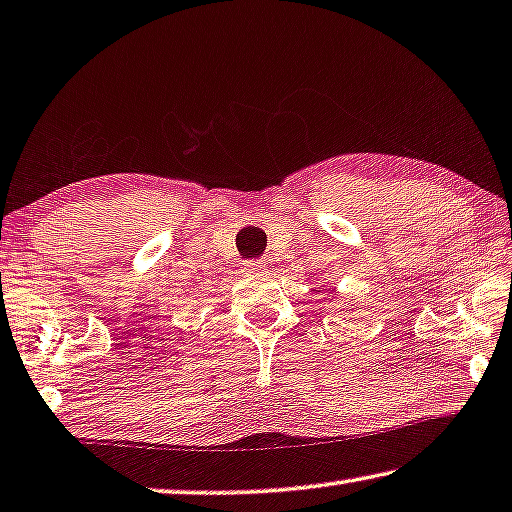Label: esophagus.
Wrapping results in <instances>:
<instances>
[{
	"instance_id": "esophagus-1",
	"label": "esophagus",
	"mask_w": 512,
	"mask_h": 512,
	"mask_svg": "<svg viewBox=\"0 0 512 512\" xmlns=\"http://www.w3.org/2000/svg\"><path fill=\"white\" fill-rule=\"evenodd\" d=\"M245 272L251 274V277H261V274L267 272V265L263 261H247L245 263Z\"/></svg>"
}]
</instances>
